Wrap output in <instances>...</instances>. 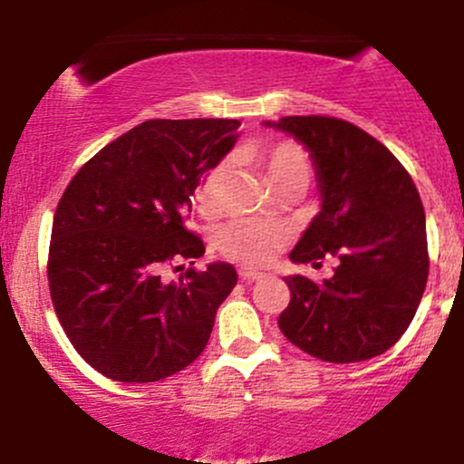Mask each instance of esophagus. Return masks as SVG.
Here are the masks:
<instances>
[{
    "label": "esophagus",
    "mask_w": 464,
    "mask_h": 464,
    "mask_svg": "<svg viewBox=\"0 0 464 464\" xmlns=\"http://www.w3.org/2000/svg\"><path fill=\"white\" fill-rule=\"evenodd\" d=\"M239 276H242V281H246V284H253V281H259L264 279V273H257V270H250V268H242L239 270Z\"/></svg>",
    "instance_id": "obj_1"
}]
</instances>
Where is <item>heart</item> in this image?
<instances>
[{
    "label": "heart",
    "instance_id": "obj_1",
    "mask_svg": "<svg viewBox=\"0 0 464 464\" xmlns=\"http://www.w3.org/2000/svg\"><path fill=\"white\" fill-rule=\"evenodd\" d=\"M255 159L264 165L266 177L273 183V188L292 177H301V174L310 177V163H307L305 152L296 143H275V146L255 154ZM222 180H225V163H216L202 177L198 189H196V200H198L202 214L214 216L220 209ZM285 239V228L275 222L237 220L218 233V246L228 259H236L244 266H266L284 248Z\"/></svg>",
    "mask_w": 464,
    "mask_h": 464
}]
</instances>
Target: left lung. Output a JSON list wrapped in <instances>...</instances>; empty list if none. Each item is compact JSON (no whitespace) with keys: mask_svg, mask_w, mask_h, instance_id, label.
I'll return each instance as SVG.
<instances>
[{"mask_svg":"<svg viewBox=\"0 0 464 464\" xmlns=\"http://www.w3.org/2000/svg\"><path fill=\"white\" fill-rule=\"evenodd\" d=\"M310 152L321 211L290 259H338L321 285L285 276L290 305L279 329L324 362L349 364L382 355L401 338L428 284V239L419 191L384 143L344 120L292 115L264 121Z\"/></svg>","mask_w":464,"mask_h":464,"instance_id":"left-lung-1","label":"left lung"}]
</instances>
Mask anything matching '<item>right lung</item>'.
I'll use <instances>...</instances> for the list:
<instances>
[{
  "mask_svg": "<svg viewBox=\"0 0 464 464\" xmlns=\"http://www.w3.org/2000/svg\"><path fill=\"white\" fill-rule=\"evenodd\" d=\"M237 129V120L143 121L84 163L58 202L50 295L73 349L109 380H165L207 347L236 268H189L177 284L163 268L205 255L185 218Z\"/></svg>",
  "mask_w": 464,
  "mask_h": 464,
  "instance_id": "1",
  "label": "right lung"
}]
</instances>
